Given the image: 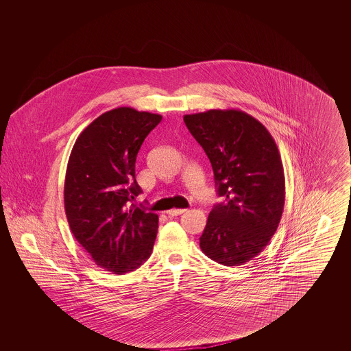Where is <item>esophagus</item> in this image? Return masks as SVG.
<instances>
[{"label":"esophagus","instance_id":"1","mask_svg":"<svg viewBox=\"0 0 351 351\" xmlns=\"http://www.w3.org/2000/svg\"><path fill=\"white\" fill-rule=\"evenodd\" d=\"M184 212H186V209H171V210H167V215L171 216V217H173V216L183 215Z\"/></svg>","mask_w":351,"mask_h":351}]
</instances>
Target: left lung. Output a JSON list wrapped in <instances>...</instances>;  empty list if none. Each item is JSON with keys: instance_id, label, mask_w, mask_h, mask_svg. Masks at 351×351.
I'll list each match as a JSON object with an SVG mask.
<instances>
[{"instance_id": "8db88e82", "label": "left lung", "mask_w": 351, "mask_h": 351, "mask_svg": "<svg viewBox=\"0 0 351 351\" xmlns=\"http://www.w3.org/2000/svg\"><path fill=\"white\" fill-rule=\"evenodd\" d=\"M210 160L217 195L200 237L202 252L223 266H241L263 250L283 215L285 182L278 146L250 114L213 109L184 116Z\"/></svg>"}]
</instances>
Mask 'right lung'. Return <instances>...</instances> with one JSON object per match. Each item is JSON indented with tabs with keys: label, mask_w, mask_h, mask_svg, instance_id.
Returning <instances> with one entry per match:
<instances>
[{
	"label": "right lung",
	"mask_w": 351,
	"mask_h": 351,
	"mask_svg": "<svg viewBox=\"0 0 351 351\" xmlns=\"http://www.w3.org/2000/svg\"><path fill=\"white\" fill-rule=\"evenodd\" d=\"M162 116L117 108L76 139L68 160L64 208L71 232L99 267L126 274L150 258L158 215L130 201L142 193L135 160Z\"/></svg>",
	"instance_id": "obj_1"
}]
</instances>
